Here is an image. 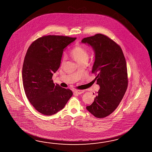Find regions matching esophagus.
I'll return each instance as SVG.
<instances>
[{"mask_svg": "<svg viewBox=\"0 0 152 152\" xmlns=\"http://www.w3.org/2000/svg\"><path fill=\"white\" fill-rule=\"evenodd\" d=\"M84 92H85L84 90H76V91H75V92L76 93H77L78 94H81L82 93H84Z\"/></svg>", "mask_w": 152, "mask_h": 152, "instance_id": "34e87169", "label": "esophagus"}]
</instances>
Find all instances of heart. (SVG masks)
<instances>
[{"label":"heart","mask_w":152,"mask_h":152,"mask_svg":"<svg viewBox=\"0 0 152 152\" xmlns=\"http://www.w3.org/2000/svg\"><path fill=\"white\" fill-rule=\"evenodd\" d=\"M70 56L78 63L87 61L89 54L87 50L81 45H76L71 50ZM66 57L64 56L62 59V63H64Z\"/></svg>","instance_id":"b5f03b06"}]
</instances>
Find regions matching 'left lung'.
<instances>
[{
  "mask_svg": "<svg viewBox=\"0 0 152 152\" xmlns=\"http://www.w3.org/2000/svg\"><path fill=\"white\" fill-rule=\"evenodd\" d=\"M81 42L92 47L94 52L92 72L100 86L93 103L86 109L95 117L103 118L115 110L126 92V60L120 47L103 34L85 38Z\"/></svg>",
  "mask_w": 152,
  "mask_h": 152,
  "instance_id": "left-lung-1",
  "label": "left lung"
}]
</instances>
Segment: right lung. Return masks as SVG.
<instances>
[{"instance_id": "right-lung-1", "label": "right lung", "mask_w": 152, "mask_h": 152, "mask_svg": "<svg viewBox=\"0 0 152 152\" xmlns=\"http://www.w3.org/2000/svg\"><path fill=\"white\" fill-rule=\"evenodd\" d=\"M76 38L47 36L37 39L28 49L22 71L27 99L37 111L52 115L62 110L72 96V91L52 80L60 66L64 49Z\"/></svg>"}]
</instances>
